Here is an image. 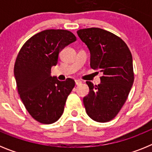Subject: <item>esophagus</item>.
Here are the masks:
<instances>
[{
  "label": "esophagus",
  "instance_id": "esophagus-1",
  "mask_svg": "<svg viewBox=\"0 0 152 152\" xmlns=\"http://www.w3.org/2000/svg\"><path fill=\"white\" fill-rule=\"evenodd\" d=\"M80 84H81V81L80 80H75V84L76 85H79Z\"/></svg>",
  "mask_w": 152,
  "mask_h": 152
}]
</instances>
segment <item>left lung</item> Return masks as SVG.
<instances>
[{
	"mask_svg": "<svg viewBox=\"0 0 152 152\" xmlns=\"http://www.w3.org/2000/svg\"><path fill=\"white\" fill-rule=\"evenodd\" d=\"M77 33L91 52V68L103 73L100 84L86 82L90 89L83 99L86 112L93 120L107 123L121 110L132 87V56L126 42L109 31L93 27Z\"/></svg>",
	"mask_w": 152,
	"mask_h": 152,
	"instance_id": "8db88e82",
	"label": "left lung"
}]
</instances>
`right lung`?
I'll list each match as a JSON object with an SVG mask.
<instances>
[{"label":"right lung","mask_w":152,"mask_h":152,"mask_svg":"<svg viewBox=\"0 0 152 152\" xmlns=\"http://www.w3.org/2000/svg\"><path fill=\"white\" fill-rule=\"evenodd\" d=\"M76 41V36L64 29H46L24 43L14 64L18 93L31 116L43 124H52L64 112L67 97L75 85L67 78L60 81L51 76L64 47Z\"/></svg>","instance_id":"right-lung-1"}]
</instances>
